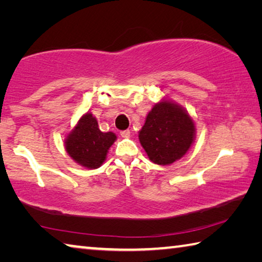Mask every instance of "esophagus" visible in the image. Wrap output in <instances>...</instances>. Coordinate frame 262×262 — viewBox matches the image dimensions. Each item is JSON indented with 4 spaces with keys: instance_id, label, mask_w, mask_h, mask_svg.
Returning a JSON list of instances; mask_svg holds the SVG:
<instances>
[{
    "instance_id": "obj_1",
    "label": "esophagus",
    "mask_w": 262,
    "mask_h": 262,
    "mask_svg": "<svg viewBox=\"0 0 262 262\" xmlns=\"http://www.w3.org/2000/svg\"><path fill=\"white\" fill-rule=\"evenodd\" d=\"M120 135H121L122 137H129V136H130V130H129V129L121 130V132H120Z\"/></svg>"
}]
</instances>
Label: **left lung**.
Segmentation results:
<instances>
[{"mask_svg":"<svg viewBox=\"0 0 262 262\" xmlns=\"http://www.w3.org/2000/svg\"><path fill=\"white\" fill-rule=\"evenodd\" d=\"M139 139L150 161L168 165L189 150L195 139V125L185 108L163 99L148 113Z\"/></svg>","mask_w":262,"mask_h":262,"instance_id":"8db88e82","label":"left lung"}]
</instances>
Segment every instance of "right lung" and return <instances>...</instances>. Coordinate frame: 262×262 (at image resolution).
Masks as SVG:
<instances>
[{"mask_svg":"<svg viewBox=\"0 0 262 262\" xmlns=\"http://www.w3.org/2000/svg\"><path fill=\"white\" fill-rule=\"evenodd\" d=\"M115 140L117 135L112 132H101L97 119L88 112L66 137L64 148L75 162L92 170L104 163L108 149Z\"/></svg>","mask_w":262,"mask_h":262,"instance_id":"add662e5","label":"right lung"}]
</instances>
